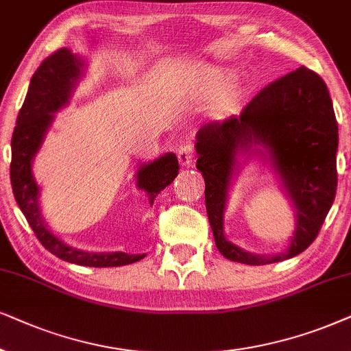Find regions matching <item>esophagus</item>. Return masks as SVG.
Masks as SVG:
<instances>
[{"mask_svg":"<svg viewBox=\"0 0 351 351\" xmlns=\"http://www.w3.org/2000/svg\"><path fill=\"white\" fill-rule=\"evenodd\" d=\"M193 158H194V149L193 146H189V144H186V146H181L178 149V160L183 167H189L191 163H193Z\"/></svg>","mask_w":351,"mask_h":351,"instance_id":"esophagus-1","label":"esophagus"}]
</instances>
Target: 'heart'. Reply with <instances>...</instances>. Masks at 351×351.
Returning <instances> with one entry per match:
<instances>
[{"instance_id": "1", "label": "heart", "mask_w": 351, "mask_h": 351, "mask_svg": "<svg viewBox=\"0 0 351 351\" xmlns=\"http://www.w3.org/2000/svg\"><path fill=\"white\" fill-rule=\"evenodd\" d=\"M226 70L212 64H195L181 75V80L173 88L180 97L207 96V106L212 110H224L244 95L241 78H226Z\"/></svg>"}]
</instances>
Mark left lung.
Wrapping results in <instances>:
<instances>
[{"instance_id":"8db88e82","label":"left lung","mask_w":351,"mask_h":351,"mask_svg":"<svg viewBox=\"0 0 351 351\" xmlns=\"http://www.w3.org/2000/svg\"><path fill=\"white\" fill-rule=\"evenodd\" d=\"M195 167L205 181V207L224 258L269 265L297 256L316 239L337 191L339 128L332 99L319 75L300 67L261 90L239 115L200 125ZM258 158L275 173L293 205L296 228L286 250L260 256L223 234V212L240 168Z\"/></svg>"}]
</instances>
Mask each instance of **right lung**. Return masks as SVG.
<instances>
[{
	"label": "right lung",
	"instance_id": "right-lung-1",
	"mask_svg": "<svg viewBox=\"0 0 351 351\" xmlns=\"http://www.w3.org/2000/svg\"><path fill=\"white\" fill-rule=\"evenodd\" d=\"M88 60L85 56L60 48L46 58L32 77L29 91L22 109L19 110L16 128L12 133L11 151V184L19 208L27 218L30 228L46 250L82 266L109 268L123 266L143 260L146 254H125V252H86L70 245L56 234L46 223L41 212V189L34 175V160L43 146L46 134L53 127L56 114L65 109L72 101L77 86L86 77ZM178 158L173 152L143 162L136 165L134 183L146 193L149 204H154L157 194L173 183L178 175Z\"/></svg>",
	"mask_w": 351,
	"mask_h": 351
}]
</instances>
